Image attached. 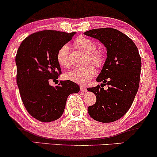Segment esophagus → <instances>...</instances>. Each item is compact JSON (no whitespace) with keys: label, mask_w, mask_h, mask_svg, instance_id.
Wrapping results in <instances>:
<instances>
[{"label":"esophagus","mask_w":157,"mask_h":157,"mask_svg":"<svg viewBox=\"0 0 157 157\" xmlns=\"http://www.w3.org/2000/svg\"><path fill=\"white\" fill-rule=\"evenodd\" d=\"M80 91H82V92H86V91H87V89H86V86H81L80 87Z\"/></svg>","instance_id":"obj_1"}]
</instances>
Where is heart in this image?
I'll use <instances>...</instances> for the list:
<instances>
[{"label": "heart", "mask_w": 157, "mask_h": 157, "mask_svg": "<svg viewBox=\"0 0 157 157\" xmlns=\"http://www.w3.org/2000/svg\"><path fill=\"white\" fill-rule=\"evenodd\" d=\"M74 45L82 52L88 53L89 61H91L97 67H101L105 62V56L101 52L97 51V44L93 40L86 37H78L74 41ZM69 49L67 45H63L59 48L56 55V59L61 67L66 68L69 65L68 60ZM96 75V68L93 65H89L86 67L75 68L65 74L66 80L73 81L79 84L89 82Z\"/></svg>", "instance_id": "obj_1"}]
</instances>
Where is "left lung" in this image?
I'll return each mask as SVG.
<instances>
[{"mask_svg": "<svg viewBox=\"0 0 157 157\" xmlns=\"http://www.w3.org/2000/svg\"><path fill=\"white\" fill-rule=\"evenodd\" d=\"M84 34L99 40L107 48V59L97 78L102 83L88 89L97 97L88 112L97 121L114 122L127 113L137 93L141 57L132 40L115 29H94ZM105 84L107 90L103 89Z\"/></svg>", "mask_w": 157, "mask_h": 157, "instance_id": "left-lung-1", "label": "left lung"}]
</instances>
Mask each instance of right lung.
<instances>
[{"label":"right lung","mask_w":157,"mask_h":157,"mask_svg":"<svg viewBox=\"0 0 157 157\" xmlns=\"http://www.w3.org/2000/svg\"><path fill=\"white\" fill-rule=\"evenodd\" d=\"M75 34L55 30L35 32L23 40L17 52L16 78L21 100L28 113L40 122L60 118L68 95L80 91L71 80L60 81L55 87L48 82L62 73L56 55Z\"/></svg>","instance_id":"right-lung-1"}]
</instances>
